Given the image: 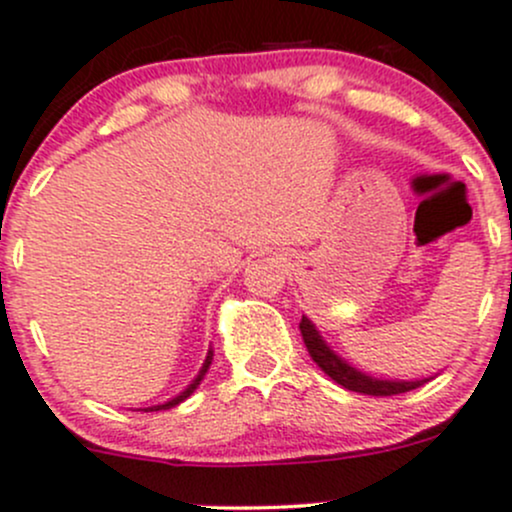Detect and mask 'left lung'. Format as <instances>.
Segmentation results:
<instances>
[{"label": "left lung", "mask_w": 512, "mask_h": 512, "mask_svg": "<svg viewBox=\"0 0 512 512\" xmlns=\"http://www.w3.org/2000/svg\"><path fill=\"white\" fill-rule=\"evenodd\" d=\"M299 332H302L304 344H307V352L317 361L319 369L329 376V379L337 381L339 386L344 389L356 391V394H366V396H396V394H406V391H414L418 386H423L426 381L431 379H416V381H394V379H376V376L364 374L356 366L344 361L342 356L334 354L329 349V344L324 342L322 334L317 332L312 322L307 317H302L299 322Z\"/></svg>", "instance_id": "8db88e82"}]
</instances>
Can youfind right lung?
Instances as JSON below:
<instances>
[{
	"label": "right lung",
	"mask_w": 512,
	"mask_h": 512,
	"mask_svg": "<svg viewBox=\"0 0 512 512\" xmlns=\"http://www.w3.org/2000/svg\"><path fill=\"white\" fill-rule=\"evenodd\" d=\"M210 364H213V352H208V356H205V364H203V369H200V371H198V376H195V379L190 381V384H188V389H183V391H180L178 396H173V399H170V401H165V404H158V406H148V409H141V411H165V409H173V406H178L180 401H185V399H188L190 394H193L195 389H198V384H200V381L205 379V374H208Z\"/></svg>",
	"instance_id": "right-lung-1"
}]
</instances>
